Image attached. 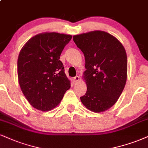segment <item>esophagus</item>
Wrapping results in <instances>:
<instances>
[{
	"label": "esophagus",
	"instance_id": "esophagus-1",
	"mask_svg": "<svg viewBox=\"0 0 148 148\" xmlns=\"http://www.w3.org/2000/svg\"><path fill=\"white\" fill-rule=\"evenodd\" d=\"M73 82L75 83H77L79 81V76H75V77H73Z\"/></svg>",
	"mask_w": 148,
	"mask_h": 148
}]
</instances>
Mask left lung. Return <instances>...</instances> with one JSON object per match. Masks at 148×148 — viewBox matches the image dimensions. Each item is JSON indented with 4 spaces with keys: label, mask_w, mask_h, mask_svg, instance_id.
Listing matches in <instances>:
<instances>
[{
    "label": "left lung",
    "mask_w": 148,
    "mask_h": 148,
    "mask_svg": "<svg viewBox=\"0 0 148 148\" xmlns=\"http://www.w3.org/2000/svg\"><path fill=\"white\" fill-rule=\"evenodd\" d=\"M85 58L87 90L80 97L89 110L101 112L116 103L127 79V56L121 43L108 33L95 31L73 36Z\"/></svg>",
    "instance_id": "8db88e82"
}]
</instances>
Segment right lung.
<instances>
[{"label":"right lung","mask_w":148,"mask_h":148,"mask_svg":"<svg viewBox=\"0 0 148 148\" xmlns=\"http://www.w3.org/2000/svg\"><path fill=\"white\" fill-rule=\"evenodd\" d=\"M71 38L70 35L54 32L38 34L29 40L20 51V86L30 104L38 110L53 109L70 88L60 58Z\"/></svg>","instance_id":"right-lung-1"}]
</instances>
